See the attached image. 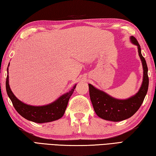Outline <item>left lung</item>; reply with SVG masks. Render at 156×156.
Returning <instances> with one entry per match:
<instances>
[{
  "instance_id": "left-lung-1",
  "label": "left lung",
  "mask_w": 156,
  "mask_h": 156,
  "mask_svg": "<svg viewBox=\"0 0 156 156\" xmlns=\"http://www.w3.org/2000/svg\"><path fill=\"white\" fill-rule=\"evenodd\" d=\"M130 41L137 46L138 55L143 65V83L138 91L134 95L126 100H119L89 84V95L93 108L98 117L104 120L117 122L131 117L139 109L147 95L149 77L146 61L141 54L140 46L136 39L131 36Z\"/></svg>"
}]
</instances>
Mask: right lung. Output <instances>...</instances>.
<instances>
[{
    "mask_svg": "<svg viewBox=\"0 0 156 156\" xmlns=\"http://www.w3.org/2000/svg\"><path fill=\"white\" fill-rule=\"evenodd\" d=\"M9 66L7 67V76L6 80V90L13 105L22 117L26 119L37 123H48L58 120L63 117L68 104L71 95L76 87H73L69 92L64 93L53 102L44 106H32L22 102L17 98L11 91L9 84Z\"/></svg>",
    "mask_w": 156,
    "mask_h": 156,
    "instance_id": "add662e5",
    "label": "right lung"
}]
</instances>
